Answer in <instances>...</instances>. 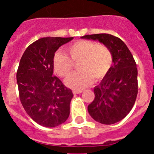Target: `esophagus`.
Here are the masks:
<instances>
[{"instance_id":"obj_1","label":"esophagus","mask_w":154,"mask_h":154,"mask_svg":"<svg viewBox=\"0 0 154 154\" xmlns=\"http://www.w3.org/2000/svg\"><path fill=\"white\" fill-rule=\"evenodd\" d=\"M72 92L74 94H79L82 92V90H81V89H73Z\"/></svg>"}]
</instances>
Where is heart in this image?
<instances>
[{
	"label": "heart",
	"mask_w": 154,
	"mask_h": 154,
	"mask_svg": "<svg viewBox=\"0 0 154 154\" xmlns=\"http://www.w3.org/2000/svg\"><path fill=\"white\" fill-rule=\"evenodd\" d=\"M71 58L65 53L58 51L53 57L55 72L62 78H66L78 64L79 72L75 73L66 84L73 89H83L92 84L93 79L100 81L107 75L112 67L113 56L108 47L98 42L81 40L75 42L67 48Z\"/></svg>",
	"instance_id": "1"
}]
</instances>
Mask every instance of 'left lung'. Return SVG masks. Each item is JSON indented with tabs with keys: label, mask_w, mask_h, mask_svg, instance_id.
<instances>
[{
	"label": "left lung",
	"mask_w": 154,
	"mask_h": 154,
	"mask_svg": "<svg viewBox=\"0 0 154 154\" xmlns=\"http://www.w3.org/2000/svg\"><path fill=\"white\" fill-rule=\"evenodd\" d=\"M98 40L108 47L113 64L107 75L94 88L95 99L88 111L97 122L113 124L122 120L131 111L138 93L137 68L133 55L124 42L109 34H95L82 37Z\"/></svg>",
	"instance_id": "8db88e82"
}]
</instances>
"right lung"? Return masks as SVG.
<instances>
[{"instance_id": "add662e5", "label": "right lung", "mask_w": 154, "mask_h": 154, "mask_svg": "<svg viewBox=\"0 0 154 154\" xmlns=\"http://www.w3.org/2000/svg\"><path fill=\"white\" fill-rule=\"evenodd\" d=\"M73 38L47 37L30 45L17 71L20 100L28 115L45 127L59 126L69 118L73 93L53 75V57Z\"/></svg>"}]
</instances>
